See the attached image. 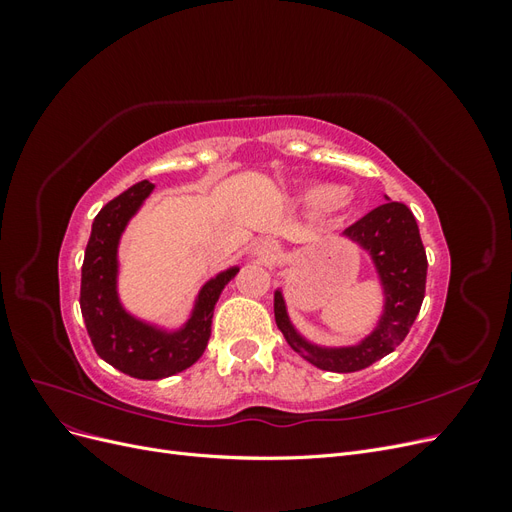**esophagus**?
Here are the masks:
<instances>
[{
  "label": "esophagus",
  "mask_w": 512,
  "mask_h": 512,
  "mask_svg": "<svg viewBox=\"0 0 512 512\" xmlns=\"http://www.w3.org/2000/svg\"><path fill=\"white\" fill-rule=\"evenodd\" d=\"M254 256L262 262H273V260H277V256H280V247H277L269 239H262L254 245Z\"/></svg>",
  "instance_id": "obj_1"
}]
</instances>
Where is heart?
Listing matches in <instances>:
<instances>
[{
	"instance_id": "obj_1",
	"label": "heart",
	"mask_w": 512,
	"mask_h": 512,
	"mask_svg": "<svg viewBox=\"0 0 512 512\" xmlns=\"http://www.w3.org/2000/svg\"><path fill=\"white\" fill-rule=\"evenodd\" d=\"M299 200L305 207L316 211H346L354 205V194L337 188L333 183H312L301 192Z\"/></svg>"
}]
</instances>
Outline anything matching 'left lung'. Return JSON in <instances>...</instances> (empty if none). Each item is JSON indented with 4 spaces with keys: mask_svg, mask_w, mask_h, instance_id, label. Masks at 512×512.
<instances>
[{
    "mask_svg": "<svg viewBox=\"0 0 512 512\" xmlns=\"http://www.w3.org/2000/svg\"><path fill=\"white\" fill-rule=\"evenodd\" d=\"M386 203L344 230V239L363 250L380 286V314L367 335L346 346H324L309 339L288 314L284 288H275V322L290 348L324 371L350 374L380 361L404 342L418 316L427 280V256L412 211L404 203Z\"/></svg>",
    "mask_w": 512,
    "mask_h": 512,
    "instance_id": "left-lung-1",
    "label": "left lung"
}]
</instances>
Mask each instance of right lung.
Wrapping results in <instances>:
<instances>
[{"mask_svg":"<svg viewBox=\"0 0 512 512\" xmlns=\"http://www.w3.org/2000/svg\"><path fill=\"white\" fill-rule=\"evenodd\" d=\"M156 183H134L111 203H106L91 224L81 275V312L100 359L138 380H162L194 365L205 352L211 335V318L222 290L239 273L230 265L198 288L179 324H164L134 314L119 294V247Z\"/></svg>","mask_w":512,"mask_h":512,"instance_id":"1","label":"right lung"}]
</instances>
